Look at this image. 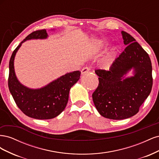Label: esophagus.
<instances>
[{"mask_svg": "<svg viewBox=\"0 0 159 159\" xmlns=\"http://www.w3.org/2000/svg\"><path fill=\"white\" fill-rule=\"evenodd\" d=\"M90 70V68H89V67H84V68L81 70V74H86L88 73V72H89Z\"/></svg>", "mask_w": 159, "mask_h": 159, "instance_id": "esophagus-1", "label": "esophagus"}]
</instances>
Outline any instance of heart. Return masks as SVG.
Segmentation results:
<instances>
[{
  "instance_id": "b5f03b06",
  "label": "heart",
  "mask_w": 159,
  "mask_h": 159,
  "mask_svg": "<svg viewBox=\"0 0 159 159\" xmlns=\"http://www.w3.org/2000/svg\"><path fill=\"white\" fill-rule=\"evenodd\" d=\"M110 62H111V58H107L106 60H105L103 62V64L105 66H109V64H110Z\"/></svg>"
}]
</instances>
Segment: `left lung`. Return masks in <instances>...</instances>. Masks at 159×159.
Wrapping results in <instances>:
<instances>
[{"mask_svg": "<svg viewBox=\"0 0 159 159\" xmlns=\"http://www.w3.org/2000/svg\"><path fill=\"white\" fill-rule=\"evenodd\" d=\"M125 49L109 70H96L99 85L92 94L95 106L102 116L115 120L131 117L150 94L152 86V64L148 54L134 38L122 31ZM132 68L134 75L123 76Z\"/></svg>", "mask_w": 159, "mask_h": 159, "instance_id": "obj_1", "label": "left lung"}]
</instances>
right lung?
Returning a JSON list of instances; mask_svg holds the SVG:
<instances>
[{
  "label": "right lung",
  "instance_id": "right-lung-1",
  "mask_svg": "<svg viewBox=\"0 0 159 159\" xmlns=\"http://www.w3.org/2000/svg\"><path fill=\"white\" fill-rule=\"evenodd\" d=\"M47 37L45 29L32 32L13 51L9 61L8 84L14 102L26 115L37 119H50L63 111L68 102L70 89L79 80L81 74L80 71L70 72L37 89L28 88L19 82L14 68V57L18 50L28 40Z\"/></svg>",
  "mask_w": 159,
  "mask_h": 159
}]
</instances>
